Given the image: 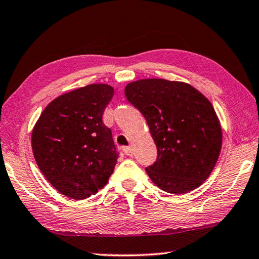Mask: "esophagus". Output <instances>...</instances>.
<instances>
[{"mask_svg":"<svg viewBox=\"0 0 259 259\" xmlns=\"http://www.w3.org/2000/svg\"><path fill=\"white\" fill-rule=\"evenodd\" d=\"M123 152L128 156H133L134 155V151H133V148H131L130 146H124L123 147Z\"/></svg>","mask_w":259,"mask_h":259,"instance_id":"1","label":"esophagus"}]
</instances>
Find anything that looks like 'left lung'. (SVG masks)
<instances>
[{"instance_id": "obj_1", "label": "left lung", "mask_w": 259, "mask_h": 259, "mask_svg": "<svg viewBox=\"0 0 259 259\" xmlns=\"http://www.w3.org/2000/svg\"><path fill=\"white\" fill-rule=\"evenodd\" d=\"M126 100L143 114L157 148L145 168L171 194H184L209 177L222 147V129L211 103L192 85L147 78L125 87Z\"/></svg>"}]
</instances>
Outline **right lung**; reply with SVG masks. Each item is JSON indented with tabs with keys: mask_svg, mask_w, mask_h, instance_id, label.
<instances>
[{
	"mask_svg": "<svg viewBox=\"0 0 259 259\" xmlns=\"http://www.w3.org/2000/svg\"><path fill=\"white\" fill-rule=\"evenodd\" d=\"M114 90L90 84L48 105L32 134L38 168L57 191L82 200L95 195L113 174L120 153L103 114Z\"/></svg>",
	"mask_w": 259,
	"mask_h": 259,
	"instance_id": "right-lung-1",
	"label": "right lung"
}]
</instances>
